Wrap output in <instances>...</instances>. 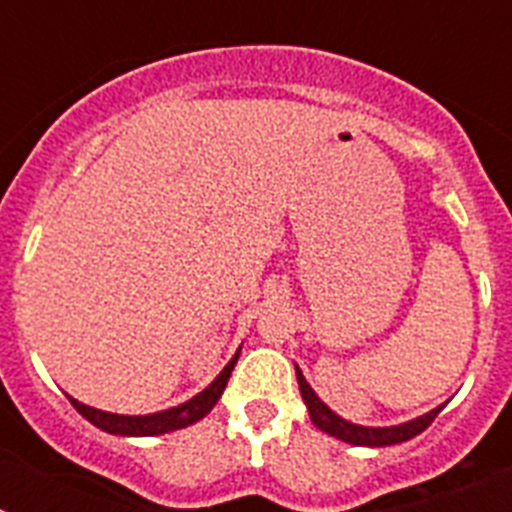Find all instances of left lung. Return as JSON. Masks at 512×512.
Listing matches in <instances>:
<instances>
[{"instance_id": "obj_1", "label": "left lung", "mask_w": 512, "mask_h": 512, "mask_svg": "<svg viewBox=\"0 0 512 512\" xmlns=\"http://www.w3.org/2000/svg\"><path fill=\"white\" fill-rule=\"evenodd\" d=\"M297 382H300L302 400H305L307 410H310L312 423L318 425L320 431L328 433V436H336L346 443H354V446H395V443L410 441V438H415L418 433H423L425 428L436 420V415L443 410L441 405V408L420 415V418L410 420V423L392 425V428H364V425L348 423V420L338 418L333 410H328V405H325V402L312 392L310 384L305 382L300 366H297Z\"/></svg>"}]
</instances>
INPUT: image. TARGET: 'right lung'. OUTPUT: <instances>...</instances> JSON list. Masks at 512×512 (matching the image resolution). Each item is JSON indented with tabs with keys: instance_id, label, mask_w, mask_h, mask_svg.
<instances>
[{
	"instance_id": "obj_1",
	"label": "right lung",
	"mask_w": 512,
	"mask_h": 512,
	"mask_svg": "<svg viewBox=\"0 0 512 512\" xmlns=\"http://www.w3.org/2000/svg\"><path fill=\"white\" fill-rule=\"evenodd\" d=\"M238 361V354L230 359V364L225 366L220 377L207 387L205 392H200L197 397H192L189 402L179 405V408L164 410V413H153V415H115V413H102V410H94L89 405H81L74 397H69L71 405L79 410L89 423H94L97 428L107 433H115V436H158V433H169L179 431V428H187V425L197 423L200 418H205L215 402L223 395L225 384H228L230 374H233V366Z\"/></svg>"
}]
</instances>
